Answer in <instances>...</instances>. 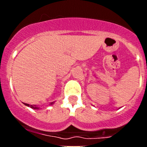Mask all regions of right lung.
<instances>
[{
	"label": "right lung",
	"mask_w": 147,
	"mask_h": 147,
	"mask_svg": "<svg viewBox=\"0 0 147 147\" xmlns=\"http://www.w3.org/2000/svg\"><path fill=\"white\" fill-rule=\"evenodd\" d=\"M54 103V102H51V103L49 104V105H52ZM23 104H24L26 106H27V107H29L32 109H34V110H40V107H37V105H29V104H26V103H23Z\"/></svg>",
	"instance_id": "right-lung-1"
}]
</instances>
